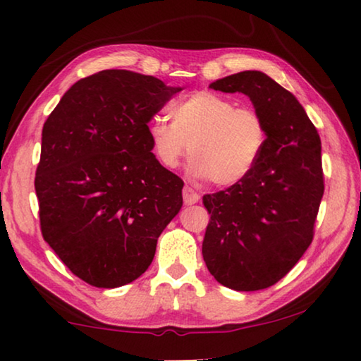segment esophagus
Returning <instances> with one entry per match:
<instances>
[{
  "label": "esophagus",
  "mask_w": 361,
  "mask_h": 361,
  "mask_svg": "<svg viewBox=\"0 0 361 361\" xmlns=\"http://www.w3.org/2000/svg\"><path fill=\"white\" fill-rule=\"evenodd\" d=\"M200 199V195L194 191L191 186H185L183 188V200H185L186 205H192L197 204Z\"/></svg>",
  "instance_id": "1"
}]
</instances>
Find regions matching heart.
Returning <instances> with one entry per match:
<instances>
[{"label": "heart", "instance_id": "b5f03b06", "mask_svg": "<svg viewBox=\"0 0 361 361\" xmlns=\"http://www.w3.org/2000/svg\"><path fill=\"white\" fill-rule=\"evenodd\" d=\"M170 118L154 116L146 127L152 154L162 167H176L188 151L195 176L231 186L247 178L264 152V116L224 95L191 94L170 106Z\"/></svg>", "mask_w": 361, "mask_h": 361}]
</instances>
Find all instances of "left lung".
Wrapping results in <instances>:
<instances>
[{
	"mask_svg": "<svg viewBox=\"0 0 361 361\" xmlns=\"http://www.w3.org/2000/svg\"><path fill=\"white\" fill-rule=\"evenodd\" d=\"M210 87L248 95L264 116L269 135L247 178L204 195L210 215L204 261L231 290H264L283 279L312 243L325 191L320 137L296 97L264 73L240 71Z\"/></svg>",
	"mask_w": 361,
	"mask_h": 361,
	"instance_id": "8db88e82",
	"label": "left lung"
}]
</instances>
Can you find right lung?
I'll return each instance as SVG.
<instances>
[{
    "label": "right lung",
    "instance_id": "1",
    "mask_svg": "<svg viewBox=\"0 0 361 361\" xmlns=\"http://www.w3.org/2000/svg\"><path fill=\"white\" fill-rule=\"evenodd\" d=\"M161 79L103 70L66 90L42 127L35 189L44 240L97 288L149 267L183 205V180L156 161L148 122L180 92Z\"/></svg>",
    "mask_w": 361,
    "mask_h": 361
}]
</instances>
